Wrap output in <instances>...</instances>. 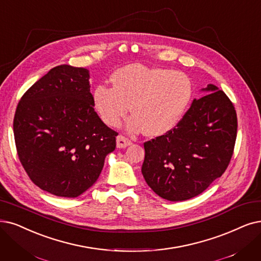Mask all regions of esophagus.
Masks as SVG:
<instances>
[{"instance_id": "34e87169", "label": "esophagus", "mask_w": 261, "mask_h": 261, "mask_svg": "<svg viewBox=\"0 0 261 261\" xmlns=\"http://www.w3.org/2000/svg\"><path fill=\"white\" fill-rule=\"evenodd\" d=\"M130 144H132L130 140L125 138L124 136H122V135H119V136L117 137V147L119 149H124V148L128 147V145H130Z\"/></svg>"}]
</instances>
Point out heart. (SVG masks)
<instances>
[{
    "label": "heart",
    "instance_id": "obj_1",
    "mask_svg": "<svg viewBox=\"0 0 261 261\" xmlns=\"http://www.w3.org/2000/svg\"><path fill=\"white\" fill-rule=\"evenodd\" d=\"M113 87L98 86L94 105L100 119L116 127L132 110L126 122L130 133L144 129L149 136H161L181 120L193 96V83L182 71L130 64L111 77Z\"/></svg>",
    "mask_w": 261,
    "mask_h": 261
}]
</instances>
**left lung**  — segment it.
Returning <instances> with one entry per match:
<instances>
[{
  "label": "left lung",
  "mask_w": 261,
  "mask_h": 261,
  "mask_svg": "<svg viewBox=\"0 0 261 261\" xmlns=\"http://www.w3.org/2000/svg\"><path fill=\"white\" fill-rule=\"evenodd\" d=\"M176 126L144 142L141 172L155 194L183 201L201 194L225 172L237 138V113L214 85L201 89Z\"/></svg>",
  "instance_id": "1"
}]
</instances>
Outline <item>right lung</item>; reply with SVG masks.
Segmentation results:
<instances>
[{
  "instance_id": "obj_1",
  "label": "right lung",
  "mask_w": 261,
  "mask_h": 261,
  "mask_svg": "<svg viewBox=\"0 0 261 261\" xmlns=\"http://www.w3.org/2000/svg\"><path fill=\"white\" fill-rule=\"evenodd\" d=\"M87 68L59 65L31 87L14 118L19 160L39 189L75 198L96 182L118 133L94 110Z\"/></svg>"
}]
</instances>
